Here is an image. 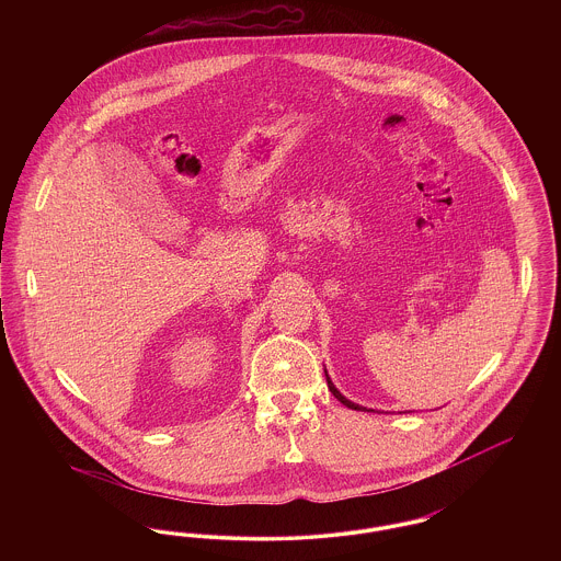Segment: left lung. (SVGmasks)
Here are the masks:
<instances>
[{
    "mask_svg": "<svg viewBox=\"0 0 561 561\" xmlns=\"http://www.w3.org/2000/svg\"><path fill=\"white\" fill-rule=\"evenodd\" d=\"M325 380H328V389L332 391V396L336 398V400L341 401L343 405H347V408H351V410H359V412H374V410H368V408H364V405H359V403H355V401L347 400L336 387H334V382L330 380V376H328V373H325Z\"/></svg>",
    "mask_w": 561,
    "mask_h": 561,
    "instance_id": "left-lung-1",
    "label": "left lung"
}]
</instances>
